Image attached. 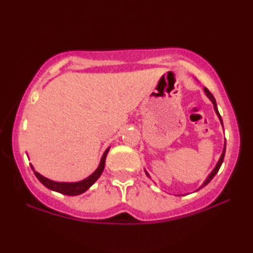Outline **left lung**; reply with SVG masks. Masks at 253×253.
Masks as SVG:
<instances>
[{
  "instance_id": "obj_1",
  "label": "left lung",
  "mask_w": 253,
  "mask_h": 253,
  "mask_svg": "<svg viewBox=\"0 0 253 253\" xmlns=\"http://www.w3.org/2000/svg\"><path fill=\"white\" fill-rule=\"evenodd\" d=\"M204 91H205V93H206V95H207V96H209V99L211 100V101H212V102H213V106H214V110H215L216 115H217V116H219V119H220V121H221V124H222V119H221V116H220V114H219V110H217V107H216V101H215V99H214V96H213V94H212V93H211V92L209 91V89H207L206 87H204ZM224 153H226V144H224V147H223L222 154H221V157H220V160H219V162H217V164H216V166H215V168H214V169H213V171H212V172H211V174L209 175V177H207V178H206V181L203 183V185H202V186H200V188H199L198 190H200V189H202V188H204V186H205V185H207V184H209V183L211 182V179H212V178L214 177V176H215V175H216V172H217V171H219V169H220V167H221V165H222V162H223ZM146 175H147V176H150V175H148V174H147V172H146Z\"/></svg>"
}]
</instances>
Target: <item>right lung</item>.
I'll use <instances>...</instances> for the list:
<instances>
[{
	"mask_svg": "<svg viewBox=\"0 0 253 253\" xmlns=\"http://www.w3.org/2000/svg\"><path fill=\"white\" fill-rule=\"evenodd\" d=\"M108 151L109 148H107L105 151V153H103L102 158H101V161H100V165L99 167L96 168V170L93 172L92 175H89L87 178L83 179L81 182H75V183H65V182H54V181H50V179H48L46 177H43L42 175H40L39 172H37L34 170V168L31 166V168L33 169L34 174H36L37 178L39 179V181L42 183V184L46 186V188L53 190V191H56V192H60L62 195H67V196H78V195H82L83 192H85L86 190H87L89 186H91L93 183H94L96 179L100 177V175L102 174L103 169H105V162H106V157L107 154H108Z\"/></svg>",
	"mask_w": 253,
	"mask_h": 253,
	"instance_id": "right-lung-1",
	"label": "right lung"
}]
</instances>
